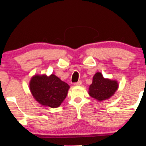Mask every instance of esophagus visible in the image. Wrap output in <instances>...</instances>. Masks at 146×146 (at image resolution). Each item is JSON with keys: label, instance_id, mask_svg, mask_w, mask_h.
<instances>
[{"label": "esophagus", "instance_id": "34e87169", "mask_svg": "<svg viewBox=\"0 0 146 146\" xmlns=\"http://www.w3.org/2000/svg\"><path fill=\"white\" fill-rule=\"evenodd\" d=\"M82 84V82L81 81V80H80V81H78V82H76L74 83V85H75V86H80Z\"/></svg>", "mask_w": 146, "mask_h": 146}]
</instances>
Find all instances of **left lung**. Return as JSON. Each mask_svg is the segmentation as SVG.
Wrapping results in <instances>:
<instances>
[{
    "instance_id": "1",
    "label": "left lung",
    "mask_w": 146,
    "mask_h": 146,
    "mask_svg": "<svg viewBox=\"0 0 146 146\" xmlns=\"http://www.w3.org/2000/svg\"><path fill=\"white\" fill-rule=\"evenodd\" d=\"M119 87L115 80L104 78L101 73L97 72L93 78L89 88V95L98 101L105 100L112 96Z\"/></svg>"
}]
</instances>
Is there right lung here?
<instances>
[{
    "label": "right lung",
    "instance_id": "add662e5",
    "mask_svg": "<svg viewBox=\"0 0 146 146\" xmlns=\"http://www.w3.org/2000/svg\"><path fill=\"white\" fill-rule=\"evenodd\" d=\"M30 90L40 104L58 107L66 98L70 86L54 75H35L30 82Z\"/></svg>",
    "mask_w": 146,
    "mask_h": 146
}]
</instances>
